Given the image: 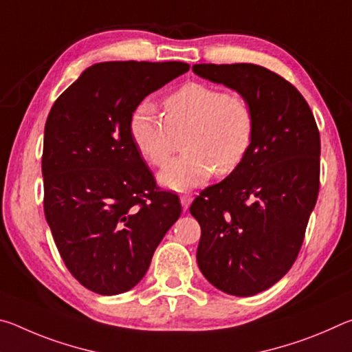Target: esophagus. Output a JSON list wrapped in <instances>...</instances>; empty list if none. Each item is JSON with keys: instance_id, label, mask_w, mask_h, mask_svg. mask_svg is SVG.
Listing matches in <instances>:
<instances>
[{"instance_id": "obj_1", "label": "esophagus", "mask_w": 352, "mask_h": 352, "mask_svg": "<svg viewBox=\"0 0 352 352\" xmlns=\"http://www.w3.org/2000/svg\"><path fill=\"white\" fill-rule=\"evenodd\" d=\"M180 201H182L183 210H188L189 205L192 204V197H190V195H186V194H184V195H182V197H180Z\"/></svg>"}]
</instances>
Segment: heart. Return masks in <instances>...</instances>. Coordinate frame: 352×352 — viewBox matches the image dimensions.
I'll use <instances>...</instances> for the list:
<instances>
[{
  "label": "heart",
  "instance_id": "b5f03b06",
  "mask_svg": "<svg viewBox=\"0 0 352 352\" xmlns=\"http://www.w3.org/2000/svg\"><path fill=\"white\" fill-rule=\"evenodd\" d=\"M254 111L245 99L217 87L189 82L164 99V118L144 100L129 118V135L136 151L152 166L168 162L172 138H182L183 155L166 166L160 182L188 190L210 180L214 169L228 175L247 158L254 140Z\"/></svg>",
  "mask_w": 352,
  "mask_h": 352
}]
</instances>
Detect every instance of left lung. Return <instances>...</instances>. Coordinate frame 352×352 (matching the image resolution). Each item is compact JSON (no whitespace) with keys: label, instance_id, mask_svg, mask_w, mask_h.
I'll use <instances>...</instances> for the list:
<instances>
[{"label":"left lung","instance_id":"8db88e82","mask_svg":"<svg viewBox=\"0 0 352 352\" xmlns=\"http://www.w3.org/2000/svg\"><path fill=\"white\" fill-rule=\"evenodd\" d=\"M252 105V148L236 170L204 189L189 211L201 237L197 264L214 287L252 296L278 283L300 253L320 189V133L301 93L253 63L194 65Z\"/></svg>","mask_w":352,"mask_h":352}]
</instances>
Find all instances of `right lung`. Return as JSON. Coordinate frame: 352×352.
Here are the masks:
<instances>
[{
    "instance_id": "right-lung-1",
    "label": "right lung",
    "mask_w": 352,
    "mask_h": 352,
    "mask_svg": "<svg viewBox=\"0 0 352 352\" xmlns=\"http://www.w3.org/2000/svg\"><path fill=\"white\" fill-rule=\"evenodd\" d=\"M189 69L183 62H102L52 105L41 174L45 217L62 259L83 287L118 295L138 284L182 214L129 135L148 94Z\"/></svg>"
}]
</instances>
